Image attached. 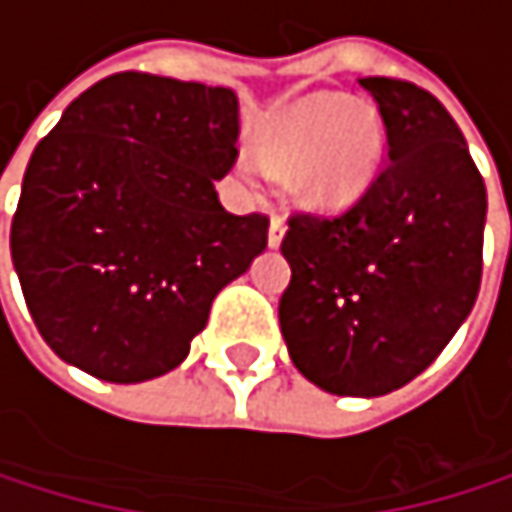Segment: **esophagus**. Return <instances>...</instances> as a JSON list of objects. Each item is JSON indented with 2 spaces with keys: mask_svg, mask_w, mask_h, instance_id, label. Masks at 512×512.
I'll return each instance as SVG.
<instances>
[{
  "mask_svg": "<svg viewBox=\"0 0 512 512\" xmlns=\"http://www.w3.org/2000/svg\"><path fill=\"white\" fill-rule=\"evenodd\" d=\"M282 236H285V218H282V214H273V218H270V233H267L270 248H276L282 242Z\"/></svg>",
  "mask_w": 512,
  "mask_h": 512,
  "instance_id": "obj_1",
  "label": "esophagus"
}]
</instances>
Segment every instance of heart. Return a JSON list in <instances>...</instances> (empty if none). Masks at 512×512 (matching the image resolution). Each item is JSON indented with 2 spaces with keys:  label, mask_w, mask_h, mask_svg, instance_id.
I'll return each mask as SVG.
<instances>
[{
  "label": "heart",
  "mask_w": 512,
  "mask_h": 512,
  "mask_svg": "<svg viewBox=\"0 0 512 512\" xmlns=\"http://www.w3.org/2000/svg\"><path fill=\"white\" fill-rule=\"evenodd\" d=\"M264 165L273 174H301V190L310 202L344 208L353 205L375 181L384 159V131L365 110H350L341 97H313L288 110L267 134ZM261 159L248 156L251 171Z\"/></svg>",
  "instance_id": "b5f03b06"
}]
</instances>
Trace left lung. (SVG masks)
<instances>
[{
	"label": "left lung",
	"mask_w": 512,
	"mask_h": 512,
	"mask_svg": "<svg viewBox=\"0 0 512 512\" xmlns=\"http://www.w3.org/2000/svg\"><path fill=\"white\" fill-rule=\"evenodd\" d=\"M387 162L341 214L294 211L279 325L291 362L338 396H384L445 350L482 279L485 184L455 119L415 82L356 79Z\"/></svg>",
	"instance_id": "obj_1"
}]
</instances>
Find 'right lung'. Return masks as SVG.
Instances as JSON below:
<instances>
[{
  "label": "right lung",
  "mask_w": 512,
  "mask_h": 512,
  "mask_svg": "<svg viewBox=\"0 0 512 512\" xmlns=\"http://www.w3.org/2000/svg\"><path fill=\"white\" fill-rule=\"evenodd\" d=\"M236 141V91L128 70L82 91L36 144L11 261L64 362L110 384L184 362L214 294L267 248V214H230L214 190Z\"/></svg>",
  "instance_id": "add662e5"
}]
</instances>
